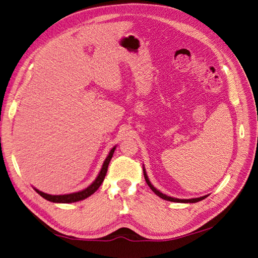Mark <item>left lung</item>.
<instances>
[{
	"instance_id": "left-lung-1",
	"label": "left lung",
	"mask_w": 258,
	"mask_h": 258,
	"mask_svg": "<svg viewBox=\"0 0 258 258\" xmlns=\"http://www.w3.org/2000/svg\"><path fill=\"white\" fill-rule=\"evenodd\" d=\"M143 173H144V177H145V180H146V183H147V185L150 186V188L154 191V193L157 195V196H160L161 199H163V200H165V201H169V202H175V203H196V202H200V201H202V200H204V199H206V196H202V197H197V199H190V200H179V199H174V197H171V196H167V195H165V194H163L162 191H160L158 189H156L154 186H153L152 184H151V182H150V179H149V177H147V174H146V172H145V169L143 168Z\"/></svg>"
}]
</instances>
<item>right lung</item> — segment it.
I'll return each instance as SVG.
<instances>
[{"label": "right lung", "instance_id": "add662e5", "mask_svg": "<svg viewBox=\"0 0 258 258\" xmlns=\"http://www.w3.org/2000/svg\"><path fill=\"white\" fill-rule=\"evenodd\" d=\"M115 149H116V147H113L111 152L108 153L107 157L105 158V161H104V163H103V166L101 168L100 174L97 175V177L95 178L94 182H93L87 188H85L83 190H80V191H76V193L65 194V195H50V194L43 193V191L38 190L36 188H34V189L43 197V199H45V200L53 202V203H74V202H79V201L87 199V197L91 196L92 194H94L95 191L98 189V187L101 186V184L103 183V180H104V178H105V175L107 172L108 164H109V162H111V158L113 157Z\"/></svg>", "mask_w": 258, "mask_h": 258}]
</instances>
